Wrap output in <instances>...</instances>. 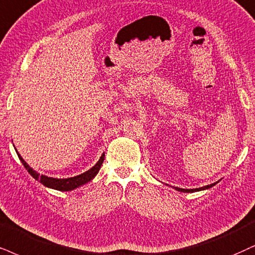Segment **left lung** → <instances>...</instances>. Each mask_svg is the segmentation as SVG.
<instances>
[{
    "label": "left lung",
    "instance_id": "1",
    "mask_svg": "<svg viewBox=\"0 0 255 255\" xmlns=\"http://www.w3.org/2000/svg\"><path fill=\"white\" fill-rule=\"evenodd\" d=\"M213 185H215V183L209 184V185H206V187H202V188H197V189H182V188H176V190L182 191V193H194V191H199V190H203V189H208V188L213 187Z\"/></svg>",
    "mask_w": 255,
    "mask_h": 255
}]
</instances>
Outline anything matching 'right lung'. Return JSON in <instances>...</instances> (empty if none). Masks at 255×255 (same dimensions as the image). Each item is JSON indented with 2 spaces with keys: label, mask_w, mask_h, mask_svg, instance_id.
I'll use <instances>...</instances> for the list:
<instances>
[{
  "label": "right lung",
  "mask_w": 255,
  "mask_h": 255,
  "mask_svg": "<svg viewBox=\"0 0 255 255\" xmlns=\"http://www.w3.org/2000/svg\"><path fill=\"white\" fill-rule=\"evenodd\" d=\"M17 156H18V158L21 159L22 164L24 165V168L27 169L28 172H29V174L33 176V177L35 178L36 181H39L40 183L46 185V187L52 188V189L60 190V191H68V190L75 189V188L80 187V185H83L85 183H87V182H90L94 177V176L98 174V171L100 170V166H102L103 162H104V158H105V155L103 153L102 157H100V159L98 161V163H97V164L94 165L93 168H91L90 170L84 172V174H81L79 176H75V177L52 178V177H47V176H43V175H39L36 171H34L33 169H31L26 162L23 161V158H22V157L18 155V153H17Z\"/></svg>",
  "instance_id": "right-lung-1"
}]
</instances>
